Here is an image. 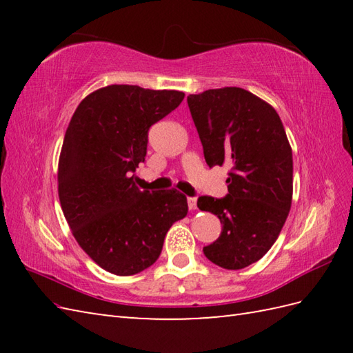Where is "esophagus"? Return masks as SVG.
I'll return each mask as SVG.
<instances>
[{
	"mask_svg": "<svg viewBox=\"0 0 353 353\" xmlns=\"http://www.w3.org/2000/svg\"><path fill=\"white\" fill-rule=\"evenodd\" d=\"M188 208L191 209V211L197 209V199L196 197H188Z\"/></svg>",
	"mask_w": 353,
	"mask_h": 353,
	"instance_id": "1",
	"label": "esophagus"
}]
</instances>
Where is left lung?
I'll return each mask as SVG.
<instances>
[{
    "label": "left lung",
    "instance_id": "left-lung-1",
    "mask_svg": "<svg viewBox=\"0 0 353 353\" xmlns=\"http://www.w3.org/2000/svg\"><path fill=\"white\" fill-rule=\"evenodd\" d=\"M191 115L209 167L228 163L229 194L203 196L200 211L223 224L216 241L203 247L215 265L239 270L272 249L292 200V153L283 124L272 104L243 88L191 94Z\"/></svg>",
    "mask_w": 353,
    "mask_h": 353
}]
</instances>
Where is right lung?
<instances>
[{
    "label": "right lung",
    "mask_w": 353,
    "mask_h": 353,
    "mask_svg": "<svg viewBox=\"0 0 353 353\" xmlns=\"http://www.w3.org/2000/svg\"><path fill=\"white\" fill-rule=\"evenodd\" d=\"M181 91L133 85L97 89L80 101L59 156L57 191L68 226L95 264L118 276L153 265L172 223L188 214L177 190L141 191L148 129L182 103Z\"/></svg>",
    "instance_id": "obj_1"
}]
</instances>
